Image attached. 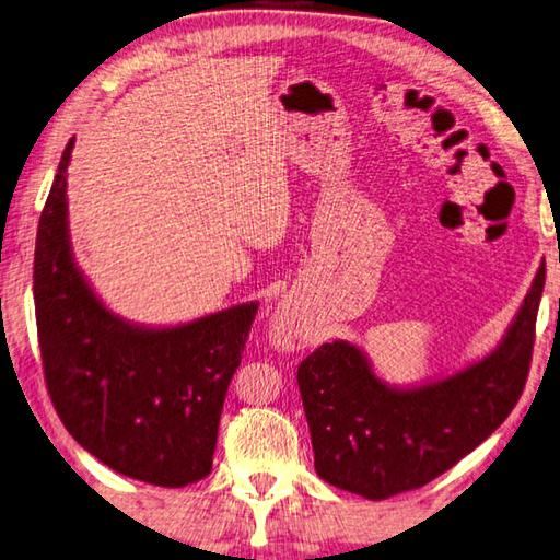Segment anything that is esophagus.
<instances>
[{
    "label": "esophagus",
    "instance_id": "obj_1",
    "mask_svg": "<svg viewBox=\"0 0 560 560\" xmlns=\"http://www.w3.org/2000/svg\"><path fill=\"white\" fill-rule=\"evenodd\" d=\"M314 326L296 304H280L270 318V343L278 350H302L312 343Z\"/></svg>",
    "mask_w": 560,
    "mask_h": 560
}]
</instances>
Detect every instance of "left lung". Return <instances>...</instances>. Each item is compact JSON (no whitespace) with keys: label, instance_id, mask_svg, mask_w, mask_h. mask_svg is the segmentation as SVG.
<instances>
[{"label":"left lung","instance_id":"obj_1","mask_svg":"<svg viewBox=\"0 0 560 560\" xmlns=\"http://www.w3.org/2000/svg\"><path fill=\"white\" fill-rule=\"evenodd\" d=\"M544 280L541 266L490 355L435 382L386 384L348 340L302 360L296 384L316 474L348 493L384 500L430 483L476 450L520 401Z\"/></svg>","mask_w":560,"mask_h":560}]
</instances>
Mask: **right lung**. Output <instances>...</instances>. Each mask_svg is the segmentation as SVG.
<instances>
[{"label": "right lung", "instance_id": "obj_1", "mask_svg": "<svg viewBox=\"0 0 560 560\" xmlns=\"http://www.w3.org/2000/svg\"><path fill=\"white\" fill-rule=\"evenodd\" d=\"M65 147L33 260L45 384L67 432L137 481L180 488L212 471L226 389L258 302L180 326H140L106 310L77 268L67 224Z\"/></svg>", "mask_w": 560, "mask_h": 560}]
</instances>
